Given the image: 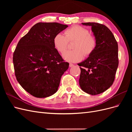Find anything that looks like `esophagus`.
<instances>
[{
    "mask_svg": "<svg viewBox=\"0 0 132 132\" xmlns=\"http://www.w3.org/2000/svg\"><path fill=\"white\" fill-rule=\"evenodd\" d=\"M74 65L73 64H72V63H69V67H73Z\"/></svg>",
    "mask_w": 132,
    "mask_h": 132,
    "instance_id": "esophagus-1",
    "label": "esophagus"
}]
</instances>
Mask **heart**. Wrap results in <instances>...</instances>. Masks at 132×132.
I'll return each instance as SVG.
<instances>
[{
  "instance_id": "b5f03b06",
  "label": "heart",
  "mask_w": 132,
  "mask_h": 132,
  "mask_svg": "<svg viewBox=\"0 0 132 132\" xmlns=\"http://www.w3.org/2000/svg\"><path fill=\"white\" fill-rule=\"evenodd\" d=\"M64 35L59 33L53 38V45L59 53H63L69 42L74 41L71 45L73 50L68 51L63 56L66 61L76 62L84 56L87 57L93 53L97 46V39L90 34L88 29L81 26H73L64 31Z\"/></svg>"
}]
</instances>
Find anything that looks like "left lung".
Instances as JSON below:
<instances>
[{
  "label": "left lung",
  "mask_w": 132,
  "mask_h": 132,
  "mask_svg": "<svg viewBox=\"0 0 132 132\" xmlns=\"http://www.w3.org/2000/svg\"><path fill=\"white\" fill-rule=\"evenodd\" d=\"M91 26L97 39L93 53L78 64L81 70L79 85L85 93L96 95L113 84L118 66V43L112 32L105 25L97 22L82 23Z\"/></svg>",
  "instance_id": "obj_1"
}]
</instances>
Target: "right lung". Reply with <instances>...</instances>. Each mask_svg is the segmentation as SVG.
Segmentation results:
<instances>
[{
    "label": "right lung",
    "instance_id": "right-lung-1",
    "mask_svg": "<svg viewBox=\"0 0 132 132\" xmlns=\"http://www.w3.org/2000/svg\"><path fill=\"white\" fill-rule=\"evenodd\" d=\"M68 26L57 22H38L19 41L13 53L16 80L37 98L56 93L61 78L68 69L53 45V38Z\"/></svg>",
    "mask_w": 132,
    "mask_h": 132
}]
</instances>
